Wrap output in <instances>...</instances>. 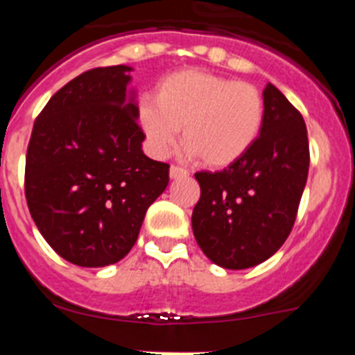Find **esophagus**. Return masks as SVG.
<instances>
[{"label": "esophagus", "instance_id": "34e87169", "mask_svg": "<svg viewBox=\"0 0 355 355\" xmlns=\"http://www.w3.org/2000/svg\"><path fill=\"white\" fill-rule=\"evenodd\" d=\"M184 175H188L187 168L180 167V165H171V178H172V180H175V178H184Z\"/></svg>", "mask_w": 355, "mask_h": 355}]
</instances>
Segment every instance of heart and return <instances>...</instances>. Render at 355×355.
<instances>
[{
	"label": "heart",
	"instance_id": "obj_1",
	"mask_svg": "<svg viewBox=\"0 0 355 355\" xmlns=\"http://www.w3.org/2000/svg\"><path fill=\"white\" fill-rule=\"evenodd\" d=\"M263 122L258 87L200 69L168 74L156 87L155 103L139 106V124L158 155L174 146L183 128V146L209 168L243 158L258 142Z\"/></svg>",
	"mask_w": 355,
	"mask_h": 355
}]
</instances>
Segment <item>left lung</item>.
I'll list each match as a JSON object with an SVG mask.
<instances>
[{
  "label": "left lung",
  "instance_id": "obj_1",
  "mask_svg": "<svg viewBox=\"0 0 355 355\" xmlns=\"http://www.w3.org/2000/svg\"><path fill=\"white\" fill-rule=\"evenodd\" d=\"M265 122L258 142L218 172H197L200 197L192 229L215 265L241 270L274 256L299 211L309 171L302 115L272 83L263 90Z\"/></svg>",
  "mask_w": 355,
  "mask_h": 355
}]
</instances>
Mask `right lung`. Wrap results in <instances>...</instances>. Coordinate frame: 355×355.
Segmentation results:
<instances>
[{
  "label": "right lung",
  "instance_id": "add662e5",
  "mask_svg": "<svg viewBox=\"0 0 355 355\" xmlns=\"http://www.w3.org/2000/svg\"><path fill=\"white\" fill-rule=\"evenodd\" d=\"M130 71L83 72L49 99L31 130L28 209L53 250L78 266L121 261L168 184V163L144 155Z\"/></svg>",
  "mask_w": 355,
  "mask_h": 355
}]
</instances>
